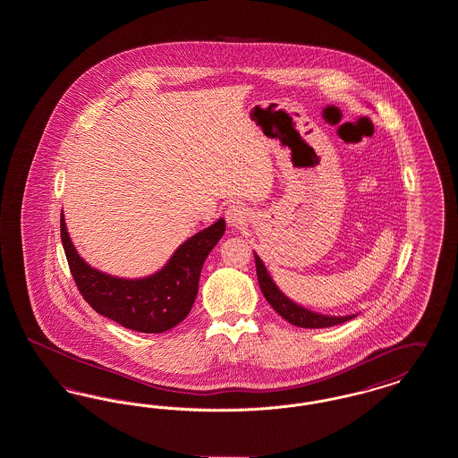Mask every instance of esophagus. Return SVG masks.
I'll return each instance as SVG.
<instances>
[{
  "label": "esophagus",
  "instance_id": "34e87169",
  "mask_svg": "<svg viewBox=\"0 0 458 458\" xmlns=\"http://www.w3.org/2000/svg\"><path fill=\"white\" fill-rule=\"evenodd\" d=\"M247 209L242 206V204H232L228 209H226V221L230 226H242L245 225L247 221Z\"/></svg>",
  "mask_w": 458,
  "mask_h": 458
}]
</instances>
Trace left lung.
I'll use <instances>...</instances> for the list:
<instances>
[{"mask_svg":"<svg viewBox=\"0 0 458 458\" xmlns=\"http://www.w3.org/2000/svg\"><path fill=\"white\" fill-rule=\"evenodd\" d=\"M254 259H256V271H258V280L261 286L262 295L264 299L269 302V305L284 318L288 323H292L293 327H329L335 325H342L347 323L352 318H355V314L352 316H327V314H319L314 310H309L302 305L292 302L284 292L276 286V284L271 280L264 262L261 258L254 252Z\"/></svg>","mask_w":458,"mask_h":458,"instance_id":"1","label":"left lung"}]
</instances>
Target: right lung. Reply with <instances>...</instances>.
Wrapping results in <instances>:
<instances>
[{
    "instance_id": "obj_1",
    "label": "right lung",
    "mask_w": 458,
    "mask_h": 458,
    "mask_svg": "<svg viewBox=\"0 0 458 458\" xmlns=\"http://www.w3.org/2000/svg\"><path fill=\"white\" fill-rule=\"evenodd\" d=\"M62 242L72 276L86 302L101 316L140 333H163L182 323L197 297L199 276L208 254L225 233V219L185 240L170 261L146 278L125 280L98 271L84 261L60 219Z\"/></svg>"
}]
</instances>
